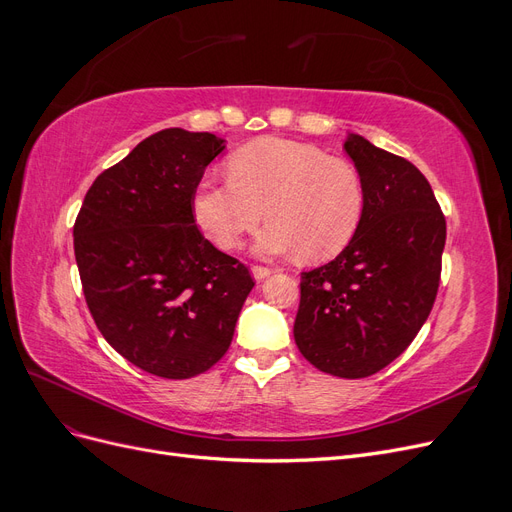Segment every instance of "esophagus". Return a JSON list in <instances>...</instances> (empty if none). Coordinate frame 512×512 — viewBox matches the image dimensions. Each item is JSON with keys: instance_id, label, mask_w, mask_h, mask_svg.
Masks as SVG:
<instances>
[{"instance_id": "obj_1", "label": "esophagus", "mask_w": 512, "mask_h": 512, "mask_svg": "<svg viewBox=\"0 0 512 512\" xmlns=\"http://www.w3.org/2000/svg\"><path fill=\"white\" fill-rule=\"evenodd\" d=\"M271 273H275L271 267H262V265L252 267V275L256 277V280H265V277H269Z\"/></svg>"}]
</instances>
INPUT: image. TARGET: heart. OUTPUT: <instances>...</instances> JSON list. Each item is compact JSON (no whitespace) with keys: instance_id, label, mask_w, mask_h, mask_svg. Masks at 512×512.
Here are the masks:
<instances>
[{"instance_id":"heart-1","label":"heart","mask_w":512,"mask_h":512,"mask_svg":"<svg viewBox=\"0 0 512 512\" xmlns=\"http://www.w3.org/2000/svg\"><path fill=\"white\" fill-rule=\"evenodd\" d=\"M365 203V183L352 162L309 143L258 138L228 158V179L198 185L192 209L220 250H237L267 215L258 252L324 262L356 237Z\"/></svg>"}]
</instances>
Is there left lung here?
Wrapping results in <instances>:
<instances>
[{
    "instance_id": "left-lung-1",
    "label": "left lung",
    "mask_w": 512,
    "mask_h": 512,
    "mask_svg": "<svg viewBox=\"0 0 512 512\" xmlns=\"http://www.w3.org/2000/svg\"><path fill=\"white\" fill-rule=\"evenodd\" d=\"M344 149L365 183L359 232L335 260L301 273L294 342L316 369L367 378L393 363L436 301L446 220L425 175L350 134Z\"/></svg>"
}]
</instances>
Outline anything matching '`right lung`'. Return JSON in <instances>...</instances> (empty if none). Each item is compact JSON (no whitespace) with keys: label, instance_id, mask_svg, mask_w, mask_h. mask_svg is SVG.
Wrapping results in <instances>:
<instances>
[{"label":"right lung","instance_id":"1","mask_svg":"<svg viewBox=\"0 0 512 512\" xmlns=\"http://www.w3.org/2000/svg\"><path fill=\"white\" fill-rule=\"evenodd\" d=\"M224 149L209 132L168 128L91 183L74 256L96 327L147 374L185 380L226 354L254 277L205 239L194 194Z\"/></svg>","mask_w":512,"mask_h":512}]
</instances>
